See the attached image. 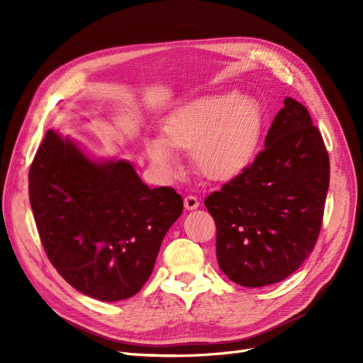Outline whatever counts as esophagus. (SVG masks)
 Masks as SVG:
<instances>
[{
  "label": "esophagus",
  "instance_id": "obj_1",
  "mask_svg": "<svg viewBox=\"0 0 363 363\" xmlns=\"http://www.w3.org/2000/svg\"><path fill=\"white\" fill-rule=\"evenodd\" d=\"M183 204H184L186 211H195V208L200 206V201H199V199H196V196L188 195V196H184Z\"/></svg>",
  "mask_w": 363,
  "mask_h": 363
}]
</instances>
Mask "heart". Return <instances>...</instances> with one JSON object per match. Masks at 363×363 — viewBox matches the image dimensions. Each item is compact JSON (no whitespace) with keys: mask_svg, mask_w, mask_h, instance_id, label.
<instances>
[{"mask_svg":"<svg viewBox=\"0 0 363 363\" xmlns=\"http://www.w3.org/2000/svg\"><path fill=\"white\" fill-rule=\"evenodd\" d=\"M262 106L238 91L206 95L164 118L162 135L145 136L144 148L163 179L182 175L175 150H192L199 171L211 180H227L247 168L263 133Z\"/></svg>","mask_w":363,"mask_h":363,"instance_id":"heart-1","label":"heart"}]
</instances>
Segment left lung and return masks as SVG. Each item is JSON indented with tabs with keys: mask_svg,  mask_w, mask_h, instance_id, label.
<instances>
[{
	"mask_svg": "<svg viewBox=\"0 0 363 363\" xmlns=\"http://www.w3.org/2000/svg\"><path fill=\"white\" fill-rule=\"evenodd\" d=\"M274 118L265 148L204 204L216 224V259L245 288L286 279L320 235L330 163L321 133L294 98Z\"/></svg>",
	"mask_w": 363,
	"mask_h": 363,
	"instance_id": "obj_1",
	"label": "left lung"
}]
</instances>
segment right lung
Masks as SVG:
<instances>
[{"instance_id":"1","label":"right lung","mask_w":363,"mask_h":363,"mask_svg":"<svg viewBox=\"0 0 363 363\" xmlns=\"http://www.w3.org/2000/svg\"><path fill=\"white\" fill-rule=\"evenodd\" d=\"M28 192L54 268L74 289L100 301L140 291L183 212L177 192L151 189L131 162L95 157L54 130L31 163Z\"/></svg>"}]
</instances>
